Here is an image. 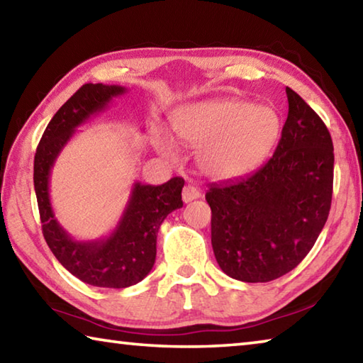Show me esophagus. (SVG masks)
Segmentation results:
<instances>
[{
  "label": "esophagus",
  "mask_w": 363,
  "mask_h": 363,
  "mask_svg": "<svg viewBox=\"0 0 363 363\" xmlns=\"http://www.w3.org/2000/svg\"><path fill=\"white\" fill-rule=\"evenodd\" d=\"M200 196H201L200 189L195 187V186H186V187H184V190H182L184 203H190V201L200 199Z\"/></svg>",
  "instance_id": "1"
}]
</instances>
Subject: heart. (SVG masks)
I'll use <instances>...</instances> for the list:
<instances>
[{"label":"heart","mask_w":363,"mask_h":363,"mask_svg":"<svg viewBox=\"0 0 363 363\" xmlns=\"http://www.w3.org/2000/svg\"><path fill=\"white\" fill-rule=\"evenodd\" d=\"M173 130L196 153L205 176L216 181L235 179L251 173L266 160L280 133L277 113L240 99L201 101L182 107L173 118ZM157 150L176 157L167 136L157 139Z\"/></svg>","instance_id":"heart-1"}]
</instances>
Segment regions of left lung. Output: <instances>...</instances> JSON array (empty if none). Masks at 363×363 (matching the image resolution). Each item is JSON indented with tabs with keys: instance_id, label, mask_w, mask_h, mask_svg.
Returning <instances> with one entry per match:
<instances>
[{
	"instance_id": "left-lung-1",
	"label": "left lung",
	"mask_w": 363,
	"mask_h": 363,
	"mask_svg": "<svg viewBox=\"0 0 363 363\" xmlns=\"http://www.w3.org/2000/svg\"><path fill=\"white\" fill-rule=\"evenodd\" d=\"M288 116L272 158L256 173L211 184V245L229 277L257 284L293 270L327 223L333 143L314 110L286 88Z\"/></svg>"
}]
</instances>
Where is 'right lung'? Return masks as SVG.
<instances>
[{
	"label": "right lung",
	"instance_id": "add662e5",
	"mask_svg": "<svg viewBox=\"0 0 363 363\" xmlns=\"http://www.w3.org/2000/svg\"><path fill=\"white\" fill-rule=\"evenodd\" d=\"M125 93L126 88L118 84H83L49 121L33 163L35 194L48 247L72 275L101 288H126L144 280L155 264L160 225L171 211L182 208V177L162 186L134 182L125 211L110 235L75 240L59 224L49 196L51 171L59 153L78 126Z\"/></svg>",
	"mask_w": 363,
	"mask_h": 363
}]
</instances>
